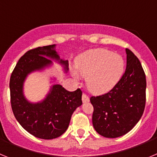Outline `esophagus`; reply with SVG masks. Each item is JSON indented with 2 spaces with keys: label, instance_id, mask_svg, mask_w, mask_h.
I'll use <instances>...</instances> for the list:
<instances>
[{
  "label": "esophagus",
  "instance_id": "1",
  "mask_svg": "<svg viewBox=\"0 0 157 157\" xmlns=\"http://www.w3.org/2000/svg\"><path fill=\"white\" fill-rule=\"evenodd\" d=\"M82 102L86 103V102L90 101V98L86 94H83L82 96Z\"/></svg>",
  "mask_w": 157,
  "mask_h": 157
}]
</instances>
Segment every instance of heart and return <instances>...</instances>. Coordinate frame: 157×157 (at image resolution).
Instances as JSON below:
<instances>
[{"mask_svg": "<svg viewBox=\"0 0 157 157\" xmlns=\"http://www.w3.org/2000/svg\"><path fill=\"white\" fill-rule=\"evenodd\" d=\"M78 73L86 78L89 90L95 94L108 92L120 81L125 63L123 57L106 49L87 51L78 57Z\"/></svg>", "mask_w": 157, "mask_h": 157, "instance_id": "obj_1", "label": "heart"}]
</instances>
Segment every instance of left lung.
Instances as JSON below:
<instances>
[{"label": "left lung", "mask_w": 157, "mask_h": 157, "mask_svg": "<svg viewBox=\"0 0 157 157\" xmlns=\"http://www.w3.org/2000/svg\"><path fill=\"white\" fill-rule=\"evenodd\" d=\"M126 52L127 68L120 81L106 94L90 98L94 106L93 125L105 138H118L128 133L145 110V71L134 52L129 48Z\"/></svg>", "instance_id": "left-lung-1"}]
</instances>
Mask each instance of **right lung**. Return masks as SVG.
<instances>
[{
    "mask_svg": "<svg viewBox=\"0 0 157 157\" xmlns=\"http://www.w3.org/2000/svg\"><path fill=\"white\" fill-rule=\"evenodd\" d=\"M54 48L55 45H46L27 51L16 63L9 82L14 116L27 132L41 139L61 136L68 127L74 111L82 104L80 89L70 92L60 85H54L41 103L32 104L25 99L23 85L27 75L50 64L52 61L48 57L59 59ZM59 63L68 70L67 60L59 59Z\"/></svg>",
    "mask_w": 157,
    "mask_h": 157,
    "instance_id": "1",
    "label": "right lung"
}]
</instances>
